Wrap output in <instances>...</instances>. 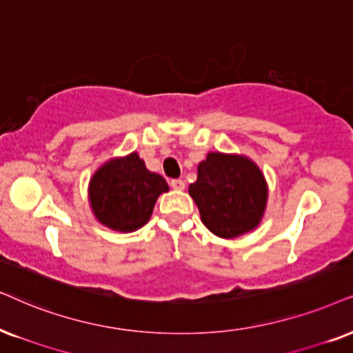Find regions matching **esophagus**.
I'll use <instances>...</instances> for the list:
<instances>
[{
    "label": "esophagus",
    "instance_id": "esophagus-1",
    "mask_svg": "<svg viewBox=\"0 0 353 353\" xmlns=\"http://www.w3.org/2000/svg\"><path fill=\"white\" fill-rule=\"evenodd\" d=\"M171 187L174 190H184L185 189V182L182 179H172L171 181Z\"/></svg>",
    "mask_w": 353,
    "mask_h": 353
}]
</instances>
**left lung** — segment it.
<instances>
[{"instance_id":"1","label":"left lung","mask_w":353,"mask_h":353,"mask_svg":"<svg viewBox=\"0 0 353 353\" xmlns=\"http://www.w3.org/2000/svg\"><path fill=\"white\" fill-rule=\"evenodd\" d=\"M189 195L213 234L234 239L256 230L264 218L269 185L261 168L244 154L210 151L199 163Z\"/></svg>"}]
</instances>
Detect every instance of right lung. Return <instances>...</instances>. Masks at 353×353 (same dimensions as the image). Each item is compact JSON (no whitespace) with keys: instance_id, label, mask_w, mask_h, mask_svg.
I'll list each match as a JSON object with an SVG mask.
<instances>
[{"instance_id":"obj_1","label":"right lung","mask_w":353,"mask_h":353,"mask_svg":"<svg viewBox=\"0 0 353 353\" xmlns=\"http://www.w3.org/2000/svg\"><path fill=\"white\" fill-rule=\"evenodd\" d=\"M169 190L163 176L146 169L137 151L105 161L89 179V207L96 220L119 233H133L150 221L156 200Z\"/></svg>"}]
</instances>
